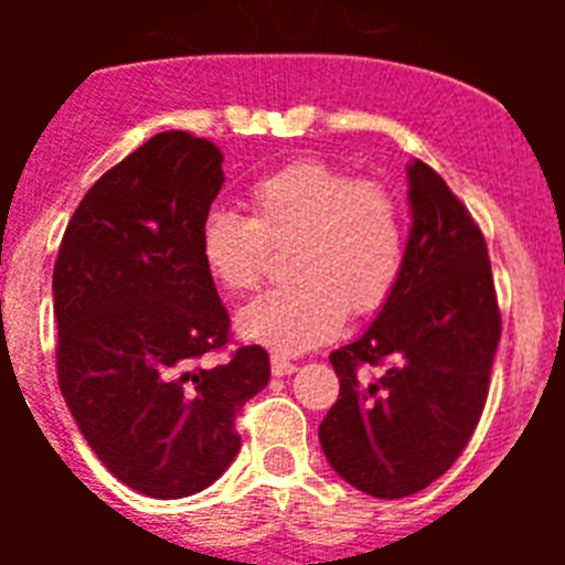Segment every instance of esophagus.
<instances>
[{
	"instance_id": "obj_1",
	"label": "esophagus",
	"mask_w": 565,
	"mask_h": 565,
	"mask_svg": "<svg viewBox=\"0 0 565 565\" xmlns=\"http://www.w3.org/2000/svg\"><path fill=\"white\" fill-rule=\"evenodd\" d=\"M271 373L274 376H291L297 373V364L288 362L286 356H271Z\"/></svg>"
}]
</instances>
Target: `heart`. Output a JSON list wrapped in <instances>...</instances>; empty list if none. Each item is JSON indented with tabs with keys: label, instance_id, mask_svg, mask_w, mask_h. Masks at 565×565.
<instances>
[{
	"label": "heart",
	"instance_id": "obj_1",
	"mask_svg": "<svg viewBox=\"0 0 565 565\" xmlns=\"http://www.w3.org/2000/svg\"><path fill=\"white\" fill-rule=\"evenodd\" d=\"M252 217L209 212L201 259L217 286L252 291L268 248H291L288 277L237 313V333L277 356L331 342L348 311L367 317L391 299L407 259V214L382 183L356 181L326 161H297L259 178L248 192Z\"/></svg>",
	"mask_w": 565,
	"mask_h": 565
}]
</instances>
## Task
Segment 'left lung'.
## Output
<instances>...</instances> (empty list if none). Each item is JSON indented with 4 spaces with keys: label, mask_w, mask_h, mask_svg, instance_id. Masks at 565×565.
Returning a JSON list of instances; mask_svg holds the SVG:
<instances>
[{
    "label": "left lung",
    "mask_w": 565,
    "mask_h": 565,
    "mask_svg": "<svg viewBox=\"0 0 565 565\" xmlns=\"http://www.w3.org/2000/svg\"><path fill=\"white\" fill-rule=\"evenodd\" d=\"M407 203L402 279L367 331L331 353L339 398L319 424L337 476L391 501L430 487L461 456L501 339L481 228L424 161L407 167ZM362 366H379L380 379Z\"/></svg>",
    "instance_id": "obj_1"
}]
</instances>
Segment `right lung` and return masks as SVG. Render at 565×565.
<instances>
[{
  "mask_svg": "<svg viewBox=\"0 0 565 565\" xmlns=\"http://www.w3.org/2000/svg\"><path fill=\"white\" fill-rule=\"evenodd\" d=\"M223 181L212 141L158 132L84 194L53 268L64 402L104 467L161 501L226 472L234 416L271 376L259 344L201 364L228 339L198 246Z\"/></svg>",
  "mask_w": 565,
  "mask_h": 565,
  "instance_id": "obj_1",
  "label": "right lung"
}]
</instances>
